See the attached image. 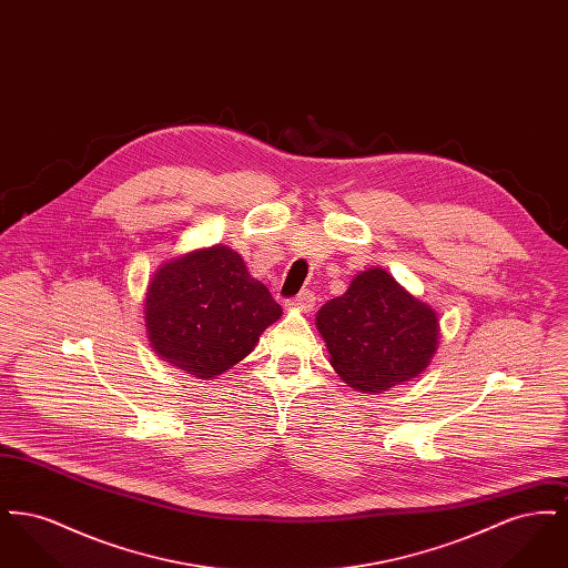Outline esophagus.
<instances>
[{"label":"esophagus","instance_id":"1","mask_svg":"<svg viewBox=\"0 0 568 568\" xmlns=\"http://www.w3.org/2000/svg\"><path fill=\"white\" fill-rule=\"evenodd\" d=\"M287 306H290V308H296V311H302V313H308V311H313V306H315V294H313V292H302V294H297L296 297L287 300Z\"/></svg>","mask_w":568,"mask_h":568}]
</instances>
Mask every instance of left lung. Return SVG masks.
<instances>
[{"mask_svg":"<svg viewBox=\"0 0 568 568\" xmlns=\"http://www.w3.org/2000/svg\"><path fill=\"white\" fill-rule=\"evenodd\" d=\"M329 364L349 387L381 394L419 377L438 345V317L383 268L359 272L317 313Z\"/></svg>","mask_w":568,"mask_h":568,"instance_id":"8db88e82","label":"left lung"}]
</instances>
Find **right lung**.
I'll return each mask as SVG.
<instances>
[{
    "label": "right lung",
    "instance_id": "1",
    "mask_svg": "<svg viewBox=\"0 0 568 568\" xmlns=\"http://www.w3.org/2000/svg\"><path fill=\"white\" fill-rule=\"evenodd\" d=\"M281 315L268 287L255 281L243 257L225 244L165 262L144 297L153 352L202 381L236 366Z\"/></svg>",
    "mask_w": 568,
    "mask_h": 568
}]
</instances>
